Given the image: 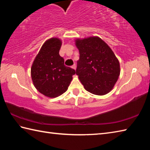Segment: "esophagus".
<instances>
[{
  "label": "esophagus",
  "mask_w": 150,
  "mask_h": 150,
  "mask_svg": "<svg viewBox=\"0 0 150 150\" xmlns=\"http://www.w3.org/2000/svg\"><path fill=\"white\" fill-rule=\"evenodd\" d=\"M71 68H72L73 69H76V65H75V64H73V65L71 66Z\"/></svg>",
  "instance_id": "esophagus-1"
}]
</instances>
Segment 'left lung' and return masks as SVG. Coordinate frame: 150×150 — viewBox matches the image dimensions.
<instances>
[{
    "label": "left lung",
    "mask_w": 150,
    "mask_h": 150,
    "mask_svg": "<svg viewBox=\"0 0 150 150\" xmlns=\"http://www.w3.org/2000/svg\"><path fill=\"white\" fill-rule=\"evenodd\" d=\"M79 50L76 74L86 90L103 95L112 90L120 75V64L113 51L99 37L76 40Z\"/></svg>",
    "instance_id": "left-lung-1"
}]
</instances>
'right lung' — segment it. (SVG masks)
Returning <instances> with one entry per match:
<instances>
[{
	"label": "right lung",
	"mask_w": 150,
	"mask_h": 150,
	"mask_svg": "<svg viewBox=\"0 0 150 150\" xmlns=\"http://www.w3.org/2000/svg\"><path fill=\"white\" fill-rule=\"evenodd\" d=\"M62 42L57 38L43 44L31 66V79L40 93L51 98L58 97L68 90L75 70L64 65L59 55Z\"/></svg>",
	"instance_id": "add662e5"
}]
</instances>
